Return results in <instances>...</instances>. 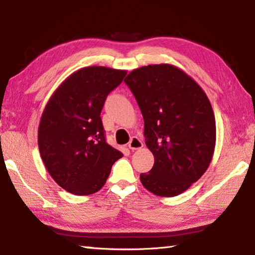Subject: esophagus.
I'll return each instance as SVG.
<instances>
[{
  "mask_svg": "<svg viewBox=\"0 0 255 255\" xmlns=\"http://www.w3.org/2000/svg\"><path fill=\"white\" fill-rule=\"evenodd\" d=\"M143 146H144L143 141H141L138 137H132L130 141L128 143V147H129V149H131V150L140 149V148H143Z\"/></svg>",
  "mask_w": 255,
  "mask_h": 255,
  "instance_id": "1",
  "label": "esophagus"
}]
</instances>
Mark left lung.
<instances>
[{"instance_id": "8db88e82", "label": "left lung", "mask_w": 255, "mask_h": 255, "mask_svg": "<svg viewBox=\"0 0 255 255\" xmlns=\"http://www.w3.org/2000/svg\"><path fill=\"white\" fill-rule=\"evenodd\" d=\"M144 118V136L154 155L141 184L159 197H174L199 180L213 159L216 122L208 97L187 73L171 64L131 71L125 79Z\"/></svg>"}]
</instances>
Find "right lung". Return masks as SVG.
I'll list each match as a JSON object with an SVG mask.
<instances>
[{
    "mask_svg": "<svg viewBox=\"0 0 255 255\" xmlns=\"http://www.w3.org/2000/svg\"><path fill=\"white\" fill-rule=\"evenodd\" d=\"M127 71L89 66L63 81L42 111L38 147L51 178L66 191H99L123 153L106 141L101 110Z\"/></svg>",
    "mask_w": 255,
    "mask_h": 255,
    "instance_id": "right-lung-1",
    "label": "right lung"
}]
</instances>
